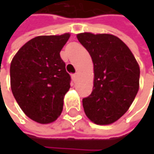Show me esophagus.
<instances>
[{
    "mask_svg": "<svg viewBox=\"0 0 154 154\" xmlns=\"http://www.w3.org/2000/svg\"><path fill=\"white\" fill-rule=\"evenodd\" d=\"M72 79H73L74 81H76V80H77V74H72Z\"/></svg>",
    "mask_w": 154,
    "mask_h": 154,
    "instance_id": "34e87169",
    "label": "esophagus"
}]
</instances>
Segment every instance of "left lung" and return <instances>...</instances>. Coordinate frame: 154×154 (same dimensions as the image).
Segmentation results:
<instances>
[{"label": "left lung", "mask_w": 154, "mask_h": 154, "mask_svg": "<svg viewBox=\"0 0 154 154\" xmlns=\"http://www.w3.org/2000/svg\"><path fill=\"white\" fill-rule=\"evenodd\" d=\"M77 38L92 57V93L83 98L86 116L98 125L117 121L133 103L139 90L140 68L131 51L111 34L80 33Z\"/></svg>", "instance_id": "obj_1"}]
</instances>
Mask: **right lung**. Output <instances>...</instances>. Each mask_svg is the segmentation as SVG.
<instances>
[{
  "instance_id": "right-lung-1",
  "label": "right lung",
  "mask_w": 154,
  "mask_h": 154,
  "mask_svg": "<svg viewBox=\"0 0 154 154\" xmlns=\"http://www.w3.org/2000/svg\"><path fill=\"white\" fill-rule=\"evenodd\" d=\"M70 37L38 36L24 45L10 65L11 89L24 113L39 123L56 121L71 77L60 52Z\"/></svg>"
}]
</instances>
